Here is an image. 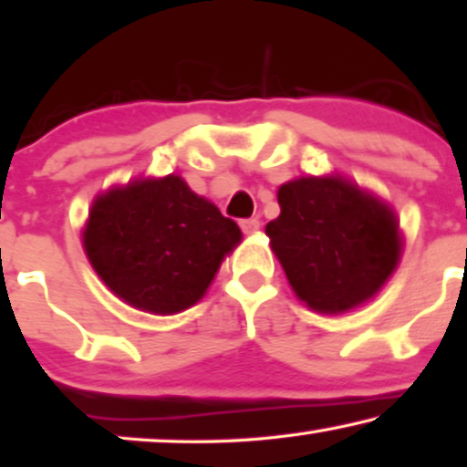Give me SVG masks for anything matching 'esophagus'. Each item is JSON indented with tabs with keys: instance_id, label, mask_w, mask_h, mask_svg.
I'll return each instance as SVG.
<instances>
[{
	"instance_id": "esophagus-1",
	"label": "esophagus",
	"mask_w": 467,
	"mask_h": 467,
	"mask_svg": "<svg viewBox=\"0 0 467 467\" xmlns=\"http://www.w3.org/2000/svg\"><path fill=\"white\" fill-rule=\"evenodd\" d=\"M239 226H241V231L245 233V234H254V233L260 231V220H257V218L241 220V222H239Z\"/></svg>"
}]
</instances>
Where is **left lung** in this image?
I'll return each mask as SVG.
<instances>
[{
	"label": "left lung",
	"mask_w": 467,
	"mask_h": 467,
	"mask_svg": "<svg viewBox=\"0 0 467 467\" xmlns=\"http://www.w3.org/2000/svg\"><path fill=\"white\" fill-rule=\"evenodd\" d=\"M276 197L270 247L310 310L342 315L378 296L402 252L399 218L386 201L337 173L296 178Z\"/></svg>",
	"instance_id": "obj_1"
}]
</instances>
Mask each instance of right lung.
Returning <instances> with one entry per match:
<instances>
[{
  "mask_svg": "<svg viewBox=\"0 0 467 467\" xmlns=\"http://www.w3.org/2000/svg\"><path fill=\"white\" fill-rule=\"evenodd\" d=\"M241 236L234 220L170 173L99 194L83 249L119 300L150 315H176L205 296Z\"/></svg>",
  "mask_w": 467,
  "mask_h": 467,
  "instance_id": "obj_1",
  "label": "right lung"
}]
</instances>
